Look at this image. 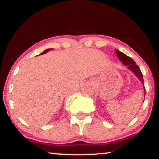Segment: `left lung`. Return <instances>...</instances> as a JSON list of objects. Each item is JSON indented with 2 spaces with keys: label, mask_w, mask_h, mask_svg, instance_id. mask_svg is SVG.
I'll return each instance as SVG.
<instances>
[{
  "label": "left lung",
  "mask_w": 159,
  "mask_h": 159,
  "mask_svg": "<svg viewBox=\"0 0 159 159\" xmlns=\"http://www.w3.org/2000/svg\"><path fill=\"white\" fill-rule=\"evenodd\" d=\"M115 52H116V55H117L120 61L122 62V63H123V65L126 66L128 69H129L131 72H132L135 75L136 77L140 80V81L141 82L142 85L143 86V88H144L143 75H142L141 71H140V69L139 67H138V66L136 64L135 62L133 61L132 58L129 57H128L127 55H125V54H123V52H120V51L117 50V49L115 50ZM144 90H145V88H144ZM144 92H145V91H144Z\"/></svg>",
  "instance_id": "8db88e82"
}]
</instances>
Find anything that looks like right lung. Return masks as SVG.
Returning a JSON list of instances; mask_svg holds the SVG:
<instances>
[{"label": "right lung", "instance_id": "add662e5", "mask_svg": "<svg viewBox=\"0 0 159 159\" xmlns=\"http://www.w3.org/2000/svg\"><path fill=\"white\" fill-rule=\"evenodd\" d=\"M50 50H52V48H50V49H46V50H45L44 52H42L41 54H45V53H47L48 52H49V51H50Z\"/></svg>", "mask_w": 159, "mask_h": 159}]
</instances>
